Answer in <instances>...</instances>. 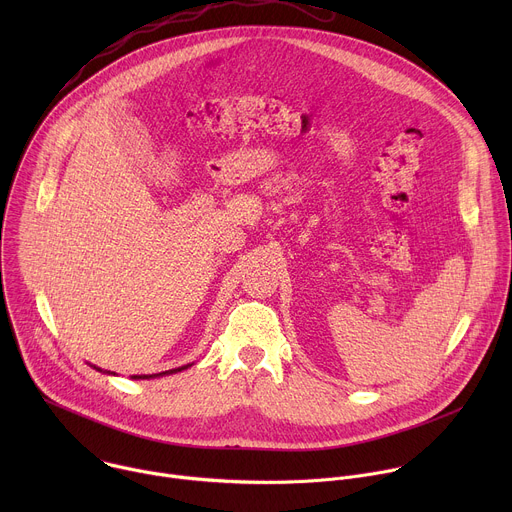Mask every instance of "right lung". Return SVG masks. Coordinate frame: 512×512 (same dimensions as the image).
I'll return each instance as SVG.
<instances>
[{
    "instance_id": "right-lung-1",
    "label": "right lung",
    "mask_w": 512,
    "mask_h": 512,
    "mask_svg": "<svg viewBox=\"0 0 512 512\" xmlns=\"http://www.w3.org/2000/svg\"><path fill=\"white\" fill-rule=\"evenodd\" d=\"M190 364H186V367H178V369H172V371H166V373H158V375H133V379H152V377H164V375H174V373H180V371H184V369H188ZM97 369V367H95ZM97 371H101V369H97Z\"/></svg>"
}]
</instances>
